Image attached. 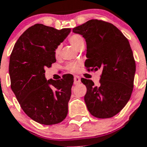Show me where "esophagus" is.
<instances>
[{"mask_svg":"<svg viewBox=\"0 0 147 147\" xmlns=\"http://www.w3.org/2000/svg\"><path fill=\"white\" fill-rule=\"evenodd\" d=\"M81 82V79L79 76H74V85H78V84H80Z\"/></svg>","mask_w":147,"mask_h":147,"instance_id":"esophagus-1","label":"esophagus"}]
</instances>
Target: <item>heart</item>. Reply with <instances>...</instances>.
<instances>
[{"mask_svg": "<svg viewBox=\"0 0 147 147\" xmlns=\"http://www.w3.org/2000/svg\"><path fill=\"white\" fill-rule=\"evenodd\" d=\"M69 42L71 45L74 48L77 49V48L81 45L82 43H84V40L80 34H73L69 37ZM60 53V45H57L54 49V56L56 57H58ZM80 66V62H71L67 63L66 65V69L69 71L70 72H76L79 70V67Z\"/></svg>", "mask_w": 147, "mask_h": 147, "instance_id": "obj_1", "label": "heart"}]
</instances>
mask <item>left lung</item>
<instances>
[{"instance_id":"left-lung-1","label":"left lung","mask_w":147,"mask_h":147,"mask_svg":"<svg viewBox=\"0 0 147 147\" xmlns=\"http://www.w3.org/2000/svg\"><path fill=\"white\" fill-rule=\"evenodd\" d=\"M85 39L88 71L102 69L99 86L82 78L89 112L94 117L108 119L127 105L134 86L136 61L127 37L112 23L92 19L73 28Z\"/></svg>"}]
</instances>
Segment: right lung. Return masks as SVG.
Listing matches in <instances>:
<instances>
[{
    "label": "right lung",
    "mask_w": 147,
    "mask_h": 147,
    "mask_svg": "<svg viewBox=\"0 0 147 147\" xmlns=\"http://www.w3.org/2000/svg\"><path fill=\"white\" fill-rule=\"evenodd\" d=\"M70 32L35 24L22 34L10 55L11 90L25 113L41 124H58L67 116L72 76L47 81L45 68L56 62L54 49Z\"/></svg>",
    "instance_id": "1"
}]
</instances>
